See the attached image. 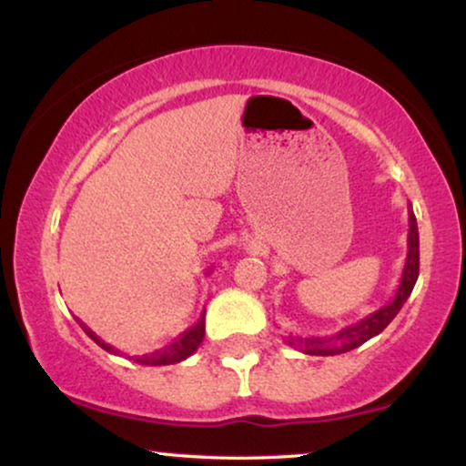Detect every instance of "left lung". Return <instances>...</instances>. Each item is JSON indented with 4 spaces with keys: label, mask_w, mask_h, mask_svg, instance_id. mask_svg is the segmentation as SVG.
<instances>
[{
    "label": "left lung",
    "mask_w": 466,
    "mask_h": 466,
    "mask_svg": "<svg viewBox=\"0 0 466 466\" xmlns=\"http://www.w3.org/2000/svg\"><path fill=\"white\" fill-rule=\"evenodd\" d=\"M410 214V233H407V258L403 267V276H400L399 289L394 292V297L388 301L384 308H380L373 314H369L362 320L350 324V327L341 329L335 335H316V337H303V335H292L289 333L284 337L286 343L290 348L299 350V352L309 354V356H335L350 352V350L362 346V343L371 339V337L380 335L388 324L394 320V316L399 314L403 303L410 299L413 286H416L418 273H420V239H418V225L416 216H413L411 206L407 208Z\"/></svg>",
    "instance_id": "obj_1"
}]
</instances>
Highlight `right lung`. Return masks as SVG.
Here are the masks:
<instances>
[{
  "label": "right lung",
  "mask_w": 466,
  "mask_h": 466,
  "mask_svg": "<svg viewBox=\"0 0 466 466\" xmlns=\"http://www.w3.org/2000/svg\"><path fill=\"white\" fill-rule=\"evenodd\" d=\"M212 271V269H209ZM78 320V318H76ZM78 324L82 327V330L91 337V339L97 343L99 348H104L106 352H112V354H118V350L110 346V343H106L104 339L97 333H93L91 329L86 327L85 322L78 320ZM203 335H206V309L201 311L199 320H197L195 327H190L184 330V333L177 337V339H174L169 343V346H165L161 350H157V352H150V354H144V356H136V362H139V365H150V367H161V365H174V362H182L187 360L190 354L197 352V348L201 346L203 341Z\"/></svg>",
  "instance_id": "obj_1"
}]
</instances>
